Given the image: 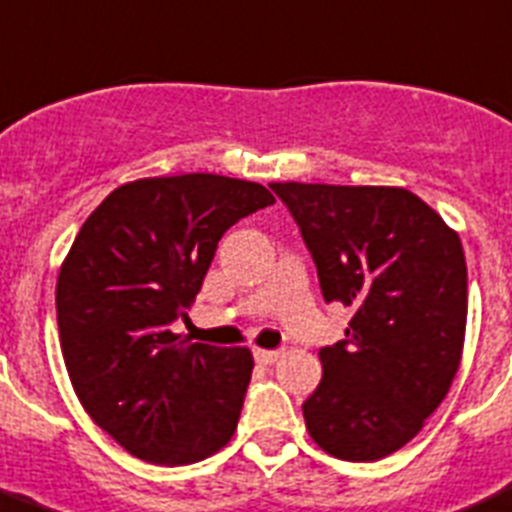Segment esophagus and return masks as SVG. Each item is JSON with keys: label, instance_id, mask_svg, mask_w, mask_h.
Returning <instances> with one entry per match:
<instances>
[{"label": "esophagus", "instance_id": "1", "mask_svg": "<svg viewBox=\"0 0 512 512\" xmlns=\"http://www.w3.org/2000/svg\"><path fill=\"white\" fill-rule=\"evenodd\" d=\"M280 356H283V351H267V348H255V361H257V364H262V366L275 364Z\"/></svg>", "mask_w": 512, "mask_h": 512}]
</instances>
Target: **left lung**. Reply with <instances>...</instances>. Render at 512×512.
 <instances>
[{"label":"left lung","instance_id":"left-lung-1","mask_svg":"<svg viewBox=\"0 0 512 512\" xmlns=\"http://www.w3.org/2000/svg\"><path fill=\"white\" fill-rule=\"evenodd\" d=\"M270 189L298 222L326 303L353 310L346 338L318 353L323 379L303 404L305 427L338 460H381L417 437L460 369V237L401 186Z\"/></svg>","mask_w":512,"mask_h":512}]
</instances>
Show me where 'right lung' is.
<instances>
[{
    "instance_id": "add662e5",
    "label": "right lung",
    "mask_w": 512,
    "mask_h": 512,
    "mask_svg": "<svg viewBox=\"0 0 512 512\" xmlns=\"http://www.w3.org/2000/svg\"><path fill=\"white\" fill-rule=\"evenodd\" d=\"M270 204L255 181L151 176L111 191L80 227L55 290L62 358L85 412L138 460L191 465L232 439L250 348L189 343L171 323L222 234Z\"/></svg>"
}]
</instances>
